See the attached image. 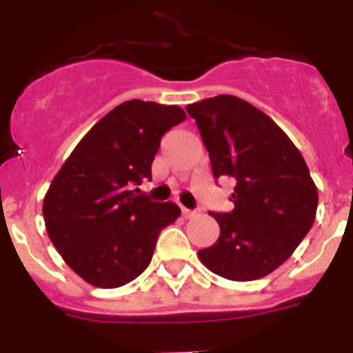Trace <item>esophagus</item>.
I'll return each instance as SVG.
<instances>
[{"label": "esophagus", "instance_id": "1", "mask_svg": "<svg viewBox=\"0 0 353 353\" xmlns=\"http://www.w3.org/2000/svg\"><path fill=\"white\" fill-rule=\"evenodd\" d=\"M182 215L185 217V219H191V217H194L196 215V210H189V208L182 207Z\"/></svg>", "mask_w": 353, "mask_h": 353}]
</instances>
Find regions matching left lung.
<instances>
[{
  "mask_svg": "<svg viewBox=\"0 0 353 353\" xmlns=\"http://www.w3.org/2000/svg\"><path fill=\"white\" fill-rule=\"evenodd\" d=\"M208 150L215 179L235 182L228 214L201 263L232 281H254L285 263L316 217L318 191L304 157L272 118L233 95L187 105Z\"/></svg>",
  "mask_w": 353,
  "mask_h": 353,
  "instance_id": "1",
  "label": "left lung"
}]
</instances>
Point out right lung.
Returning a JSON list of instances; mask_svg holds the SVG:
<instances>
[{
	"instance_id": "right-lung-1",
	"label": "right lung",
	"mask_w": 353,
	"mask_h": 353,
	"mask_svg": "<svg viewBox=\"0 0 353 353\" xmlns=\"http://www.w3.org/2000/svg\"><path fill=\"white\" fill-rule=\"evenodd\" d=\"M179 105L127 101L77 143L43 198V221L56 251L84 281L118 288L154 256L159 233L180 208L136 194L152 179L161 138L185 120ZM139 191V189H136Z\"/></svg>"
}]
</instances>
